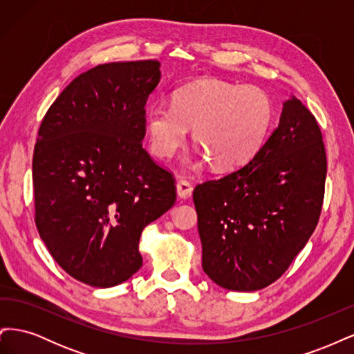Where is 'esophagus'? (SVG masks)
I'll list each match as a JSON object with an SVG mask.
<instances>
[{"mask_svg":"<svg viewBox=\"0 0 354 354\" xmlns=\"http://www.w3.org/2000/svg\"><path fill=\"white\" fill-rule=\"evenodd\" d=\"M176 187H177V195L181 199H189L192 196V192H194V187H192V185L187 180H178Z\"/></svg>","mask_w":354,"mask_h":354,"instance_id":"34e87169","label":"esophagus"}]
</instances>
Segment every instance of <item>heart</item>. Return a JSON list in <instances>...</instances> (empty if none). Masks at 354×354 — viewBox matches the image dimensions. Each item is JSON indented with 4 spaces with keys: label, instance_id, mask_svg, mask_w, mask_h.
Segmentation results:
<instances>
[{
    "label": "heart",
    "instance_id": "obj_1",
    "mask_svg": "<svg viewBox=\"0 0 354 354\" xmlns=\"http://www.w3.org/2000/svg\"><path fill=\"white\" fill-rule=\"evenodd\" d=\"M272 120L273 103L264 90L203 80L177 90L171 106L152 104L146 128L151 151L160 159L173 156L192 128V138L212 165L226 171L260 151Z\"/></svg>",
    "mask_w": 354,
    "mask_h": 354
}]
</instances>
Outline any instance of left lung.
Instances as JSON below:
<instances>
[{"label": "left lung", "mask_w": 354, "mask_h": 354, "mask_svg": "<svg viewBox=\"0 0 354 354\" xmlns=\"http://www.w3.org/2000/svg\"><path fill=\"white\" fill-rule=\"evenodd\" d=\"M326 153L316 118L297 97L248 164L194 190L202 269L230 291H259L286 272L315 232Z\"/></svg>", "instance_id": "left-lung-1"}]
</instances>
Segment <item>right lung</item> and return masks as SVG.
Listing matches in <instances>:
<instances>
[{
  "instance_id": "right-lung-1",
  "label": "right lung",
  "mask_w": 354,
  "mask_h": 354,
  "mask_svg": "<svg viewBox=\"0 0 354 354\" xmlns=\"http://www.w3.org/2000/svg\"><path fill=\"white\" fill-rule=\"evenodd\" d=\"M158 60L104 63L75 78L41 122L32 160L35 224L57 264L95 288L140 269L143 229L176 202L173 174L143 146Z\"/></svg>"
}]
</instances>
